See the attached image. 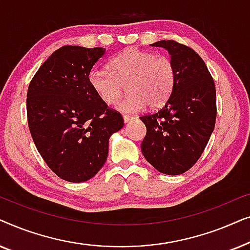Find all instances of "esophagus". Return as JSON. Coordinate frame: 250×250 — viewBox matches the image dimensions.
<instances>
[{
    "label": "esophagus",
    "mask_w": 250,
    "mask_h": 250,
    "mask_svg": "<svg viewBox=\"0 0 250 250\" xmlns=\"http://www.w3.org/2000/svg\"><path fill=\"white\" fill-rule=\"evenodd\" d=\"M134 117H132V116H128V115H124V122L125 123H129L131 121H133Z\"/></svg>",
    "instance_id": "1"
}]
</instances>
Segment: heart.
Listing matches in <instances>:
<instances>
[{"instance_id": "b5f03b06", "label": "heart", "mask_w": 250, "mask_h": 250, "mask_svg": "<svg viewBox=\"0 0 250 250\" xmlns=\"http://www.w3.org/2000/svg\"><path fill=\"white\" fill-rule=\"evenodd\" d=\"M108 70L95 68L88 75L92 90L105 104H118L124 114H134L146 107L156 109L166 104L175 86V67L169 58L138 49H126L112 58Z\"/></svg>"}]
</instances>
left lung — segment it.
<instances>
[{
    "label": "left lung",
    "mask_w": 250,
    "mask_h": 250,
    "mask_svg": "<svg viewBox=\"0 0 250 250\" xmlns=\"http://www.w3.org/2000/svg\"><path fill=\"white\" fill-rule=\"evenodd\" d=\"M168 51L175 86L160 110L142 115L146 134L141 150L146 162L167 175L189 170L206 148L216 121V90L199 54L176 41L151 44Z\"/></svg>",
    "instance_id": "obj_1"
}]
</instances>
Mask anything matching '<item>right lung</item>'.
<instances>
[{
  "label": "right lung",
  "mask_w": 250,
  "mask_h": 250,
  "mask_svg": "<svg viewBox=\"0 0 250 250\" xmlns=\"http://www.w3.org/2000/svg\"><path fill=\"white\" fill-rule=\"evenodd\" d=\"M104 47L64 45L34 75L27 92V121L40 155L68 182L90 180L107 160L109 138L124 126L121 112L92 90L88 75Z\"/></svg>",
  "instance_id": "add662e5"
}]
</instances>
